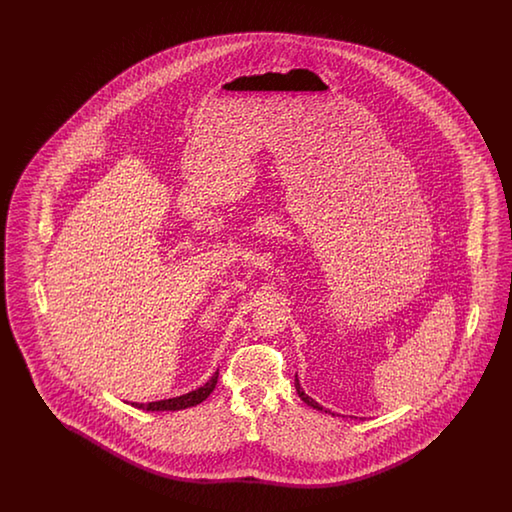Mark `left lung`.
Listing matches in <instances>:
<instances>
[{
	"label": "left lung",
	"mask_w": 512,
	"mask_h": 512,
	"mask_svg": "<svg viewBox=\"0 0 512 512\" xmlns=\"http://www.w3.org/2000/svg\"><path fill=\"white\" fill-rule=\"evenodd\" d=\"M294 386H296V392H298V395H300V399L304 401V403H307V406H311V408H315V410H320V412H329V410H326L324 406H320V404L316 403L315 399H311L307 393L304 392V388L300 386V382H298V375H296V379H294ZM331 415H335V412H329ZM344 417V415H342ZM357 419V417H355Z\"/></svg>",
	"instance_id": "obj_1"
}]
</instances>
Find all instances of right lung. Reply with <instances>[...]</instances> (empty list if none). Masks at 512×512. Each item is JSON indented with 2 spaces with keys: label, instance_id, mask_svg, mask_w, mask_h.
<instances>
[{
  "label": "right lung",
  "instance_id": "right-lung-1",
  "mask_svg": "<svg viewBox=\"0 0 512 512\" xmlns=\"http://www.w3.org/2000/svg\"><path fill=\"white\" fill-rule=\"evenodd\" d=\"M219 370L214 373V377L201 388H197L194 392L185 393L181 397H174V399H164V401H155V403H131L135 408H141L146 412H175V410H185L190 406L203 403L210 393L214 392L216 384H218Z\"/></svg>",
  "mask_w": 512,
  "mask_h": 512
}]
</instances>
